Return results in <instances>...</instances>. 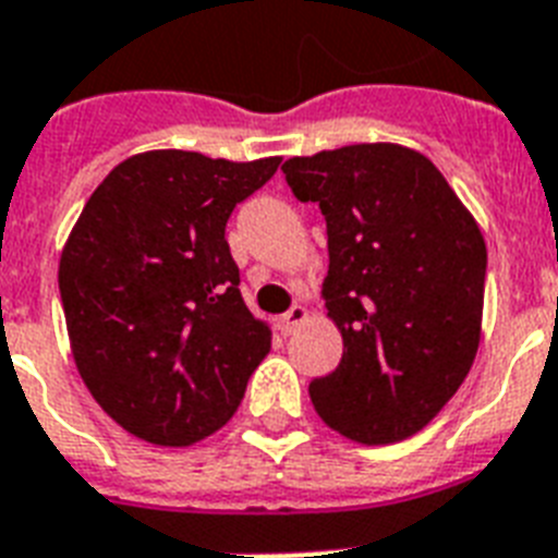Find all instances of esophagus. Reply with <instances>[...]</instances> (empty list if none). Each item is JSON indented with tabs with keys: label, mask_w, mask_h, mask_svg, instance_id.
<instances>
[{
	"label": "esophagus",
	"mask_w": 558,
	"mask_h": 558,
	"mask_svg": "<svg viewBox=\"0 0 558 558\" xmlns=\"http://www.w3.org/2000/svg\"><path fill=\"white\" fill-rule=\"evenodd\" d=\"M306 318H310V312H306V306H298V303H294V306L287 312V315H280V318H278L280 335L298 332V329H301V326L306 324Z\"/></svg>",
	"instance_id": "34e87169"
}]
</instances>
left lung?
Returning a JSON list of instances; mask_svg holds the SVG:
<instances>
[{
  "instance_id": "8db88e82",
  "label": "left lung",
  "mask_w": 558,
  "mask_h": 558,
  "mask_svg": "<svg viewBox=\"0 0 558 558\" xmlns=\"http://www.w3.org/2000/svg\"><path fill=\"white\" fill-rule=\"evenodd\" d=\"M289 189L326 220V315L341 364L310 384L324 424L396 444L436 418L482 341L487 246L441 171L398 143L283 162Z\"/></svg>"
}]
</instances>
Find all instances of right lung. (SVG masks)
Returning a JSON list of instances; mask_svg holds the SVG:
<instances>
[{"mask_svg": "<svg viewBox=\"0 0 558 558\" xmlns=\"http://www.w3.org/2000/svg\"><path fill=\"white\" fill-rule=\"evenodd\" d=\"M280 157L134 154L97 185L59 257L85 387L125 433L189 447L238 412L271 329L240 298L226 220Z\"/></svg>", "mask_w": 558, "mask_h": 558, "instance_id": "obj_1", "label": "right lung"}]
</instances>
